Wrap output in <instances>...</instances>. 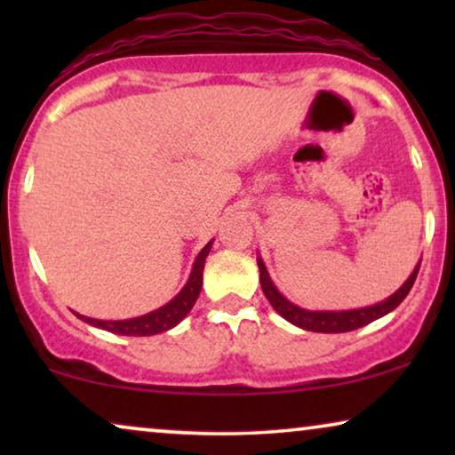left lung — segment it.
Masks as SVG:
<instances>
[{
	"label": "left lung",
	"mask_w": 455,
	"mask_h": 455,
	"mask_svg": "<svg viewBox=\"0 0 455 455\" xmlns=\"http://www.w3.org/2000/svg\"><path fill=\"white\" fill-rule=\"evenodd\" d=\"M257 263L260 271V277H259L260 288H263V294L267 296V300H269L271 307L275 308L285 321H290L291 325L307 329V331H315V333H346L381 319V316L400 307V302L408 296V291L412 290L414 279L419 275V269H420V260H419V265L414 267V271L410 273V277L402 283L400 290H395L394 294L385 298L381 302L371 304V307L350 308V310H308V308L298 307L294 302H290L288 298L277 290V285L273 283V279L269 277V271H267L260 254L257 257Z\"/></svg>",
	"instance_id": "left-lung-1"
}]
</instances>
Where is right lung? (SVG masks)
Masks as SVG:
<instances>
[{
	"label": "right lung",
	"instance_id": "add662e5",
	"mask_svg": "<svg viewBox=\"0 0 455 455\" xmlns=\"http://www.w3.org/2000/svg\"><path fill=\"white\" fill-rule=\"evenodd\" d=\"M211 246H213V240L207 242L203 251L198 252V257L195 259V265H192L190 277L184 288L161 308L151 310V313L142 316H134V319H124V321H101V319H91V316H84L78 313L74 315H76L80 321L89 323L92 327L105 329V331L117 333V335H139L140 338V335L164 333L167 329L176 327L178 323L190 313L192 307H195L196 298L201 294V288H203V269H204V260H207L211 252Z\"/></svg>",
	"mask_w": 455,
	"mask_h": 455
}]
</instances>
